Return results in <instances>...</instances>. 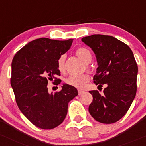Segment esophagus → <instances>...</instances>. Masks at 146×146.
<instances>
[{
	"instance_id": "34e87169",
	"label": "esophagus",
	"mask_w": 146,
	"mask_h": 146,
	"mask_svg": "<svg viewBox=\"0 0 146 146\" xmlns=\"http://www.w3.org/2000/svg\"><path fill=\"white\" fill-rule=\"evenodd\" d=\"M84 93V91H82V90H78V94L80 95H80H82V94Z\"/></svg>"
}]
</instances>
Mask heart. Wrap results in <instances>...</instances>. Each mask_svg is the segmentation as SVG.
<instances>
[{"mask_svg":"<svg viewBox=\"0 0 146 146\" xmlns=\"http://www.w3.org/2000/svg\"><path fill=\"white\" fill-rule=\"evenodd\" d=\"M76 54L85 64H90L92 59V54L91 52L85 47L78 48L76 51ZM64 63H65V56L61 55L57 61V68L60 71H63L64 70ZM89 80L90 78L87 74L78 75V76L70 75L65 80V82L68 85L73 86L78 89H82L89 82Z\"/></svg>","mask_w":146,"mask_h":146,"instance_id":"b5f03b06","label":"heart"}]
</instances>
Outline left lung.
<instances>
[{
  "mask_svg": "<svg viewBox=\"0 0 146 146\" xmlns=\"http://www.w3.org/2000/svg\"><path fill=\"white\" fill-rule=\"evenodd\" d=\"M92 50L98 68L94 76L96 85L106 84L104 94L90 91L93 101L89 112L101 123L117 122L128 111L136 93L138 66L128 45L110 36L95 34L82 38Z\"/></svg>",
  "mask_w": 146,
  "mask_h": 146,
  "instance_id": "1",
  "label": "left lung"
}]
</instances>
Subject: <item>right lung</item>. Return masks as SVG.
Segmentation results:
<instances>
[{"instance_id":"right-lung-1","label":"right lung","mask_w":146,"mask_h":146,"mask_svg":"<svg viewBox=\"0 0 146 146\" xmlns=\"http://www.w3.org/2000/svg\"><path fill=\"white\" fill-rule=\"evenodd\" d=\"M73 40H34L12 59L10 84L17 104L24 116L40 129H51L61 125L67 115L68 102L78 94L76 87L67 84L54 94L49 93L47 88L49 81L56 85L61 82L55 78L60 76L57 61L70 49Z\"/></svg>"}]
</instances>
